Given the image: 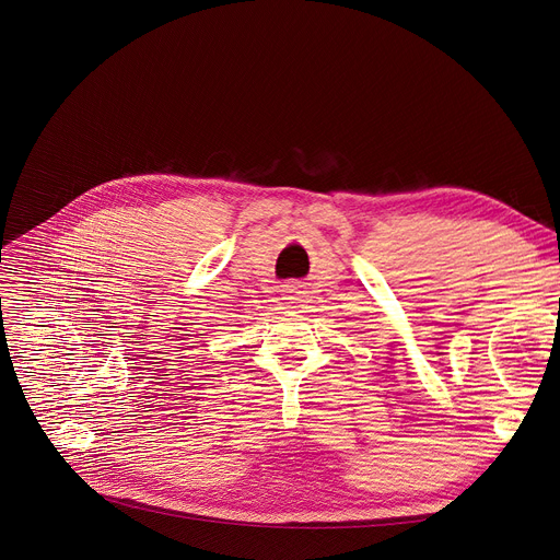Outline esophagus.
Listing matches in <instances>:
<instances>
[{
    "mask_svg": "<svg viewBox=\"0 0 560 560\" xmlns=\"http://www.w3.org/2000/svg\"><path fill=\"white\" fill-rule=\"evenodd\" d=\"M303 296H305V285L301 281H292L283 285V301L290 307H299L303 303Z\"/></svg>",
    "mask_w": 560,
    "mask_h": 560,
    "instance_id": "34e87169",
    "label": "esophagus"
}]
</instances>
